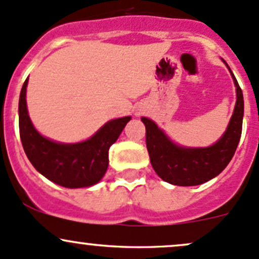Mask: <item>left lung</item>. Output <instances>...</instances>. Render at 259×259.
Listing matches in <instances>:
<instances>
[{
  "instance_id": "8db88e82",
  "label": "left lung",
  "mask_w": 259,
  "mask_h": 259,
  "mask_svg": "<svg viewBox=\"0 0 259 259\" xmlns=\"http://www.w3.org/2000/svg\"><path fill=\"white\" fill-rule=\"evenodd\" d=\"M230 72L237 93L235 111L225 134L212 146L182 148L174 144L154 121L141 118L145 124L146 148L150 162L155 172L164 181L178 186L201 185L221 174L233 157L242 134L244 104L242 89L232 70L230 69Z\"/></svg>"
}]
</instances>
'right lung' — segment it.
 <instances>
[{"mask_svg":"<svg viewBox=\"0 0 259 259\" xmlns=\"http://www.w3.org/2000/svg\"><path fill=\"white\" fill-rule=\"evenodd\" d=\"M23 83L18 104L20 137L27 157L38 172L68 189L88 187L99 182L109 164V148L118 140L130 116L114 119L91 139L77 144H61L42 137L28 116Z\"/></svg>","mask_w":259,"mask_h":259,"instance_id":"right-lung-1","label":"right lung"}]
</instances>
